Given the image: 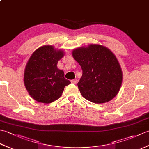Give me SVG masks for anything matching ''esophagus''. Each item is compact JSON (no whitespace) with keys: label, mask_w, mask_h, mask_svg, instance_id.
<instances>
[{"label":"esophagus","mask_w":149,"mask_h":149,"mask_svg":"<svg viewBox=\"0 0 149 149\" xmlns=\"http://www.w3.org/2000/svg\"><path fill=\"white\" fill-rule=\"evenodd\" d=\"M77 82V79H73V80L71 81V83H73V84H76Z\"/></svg>","instance_id":"34e87169"}]
</instances>
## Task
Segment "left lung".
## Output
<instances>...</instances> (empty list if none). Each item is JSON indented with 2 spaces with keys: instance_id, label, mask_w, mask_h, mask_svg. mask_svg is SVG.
Here are the masks:
<instances>
[{
  "instance_id": "left-lung-1",
  "label": "left lung",
  "mask_w": 149,
  "mask_h": 149,
  "mask_svg": "<svg viewBox=\"0 0 149 149\" xmlns=\"http://www.w3.org/2000/svg\"><path fill=\"white\" fill-rule=\"evenodd\" d=\"M72 56L83 70L77 86L84 98L103 104L116 97L122 86L123 74L111 50L99 44H90L73 50Z\"/></svg>"
}]
</instances>
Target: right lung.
I'll return each instance as SVG.
<instances>
[{"mask_svg":"<svg viewBox=\"0 0 149 149\" xmlns=\"http://www.w3.org/2000/svg\"><path fill=\"white\" fill-rule=\"evenodd\" d=\"M64 50L53 45H43L34 51L25 68L24 83L29 95L37 102L50 104L61 97L66 86L70 84L58 63Z\"/></svg>","mask_w":149,"mask_h":149,"instance_id":"1","label":"right lung"}]
</instances>
